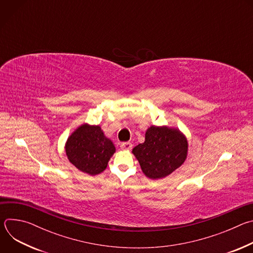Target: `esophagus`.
I'll return each instance as SVG.
<instances>
[{"label": "esophagus", "mask_w": 253, "mask_h": 253, "mask_svg": "<svg viewBox=\"0 0 253 253\" xmlns=\"http://www.w3.org/2000/svg\"><path fill=\"white\" fill-rule=\"evenodd\" d=\"M120 147L123 150H131L132 149V144L130 142H123V143H121Z\"/></svg>", "instance_id": "1"}]
</instances>
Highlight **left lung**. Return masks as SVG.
Listing matches in <instances>:
<instances>
[{"instance_id": "1", "label": "left lung", "mask_w": 253, "mask_h": 253, "mask_svg": "<svg viewBox=\"0 0 253 253\" xmlns=\"http://www.w3.org/2000/svg\"><path fill=\"white\" fill-rule=\"evenodd\" d=\"M140 167L148 178L161 179L181 166L188 154V141L177 128L150 126L145 141L132 150Z\"/></svg>"}]
</instances>
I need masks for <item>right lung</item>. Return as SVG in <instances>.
<instances>
[{"label":"right lung","mask_w":253,"mask_h":253,"mask_svg":"<svg viewBox=\"0 0 253 253\" xmlns=\"http://www.w3.org/2000/svg\"><path fill=\"white\" fill-rule=\"evenodd\" d=\"M65 151L76 168L94 176L107 168L116 148L99 125L84 123L68 137Z\"/></svg>","instance_id":"right-lung-1"}]
</instances>
